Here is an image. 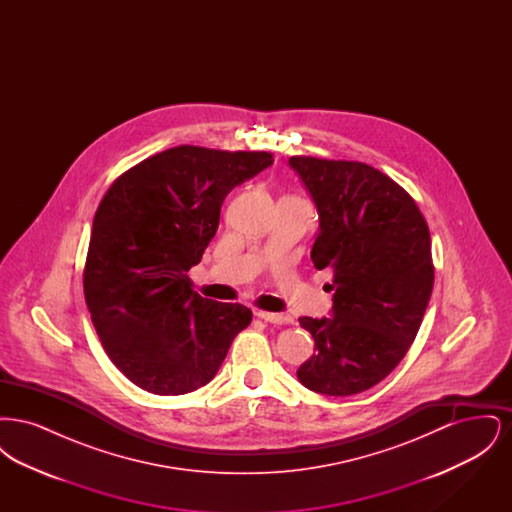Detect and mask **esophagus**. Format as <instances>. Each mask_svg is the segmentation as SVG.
Returning a JSON list of instances; mask_svg holds the SVG:
<instances>
[{
  "label": "esophagus",
  "mask_w": 512,
  "mask_h": 512,
  "mask_svg": "<svg viewBox=\"0 0 512 512\" xmlns=\"http://www.w3.org/2000/svg\"><path fill=\"white\" fill-rule=\"evenodd\" d=\"M255 315L259 318H263L265 322H270V324H290V322H292V317L278 315V313H268V311H257Z\"/></svg>",
  "instance_id": "1"
}]
</instances>
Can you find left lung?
<instances>
[{
    "label": "left lung",
    "instance_id": "obj_1",
    "mask_svg": "<svg viewBox=\"0 0 512 512\" xmlns=\"http://www.w3.org/2000/svg\"><path fill=\"white\" fill-rule=\"evenodd\" d=\"M317 203L311 251L332 270V318L301 317L315 340L297 370L317 393L345 397L382 382L407 355L434 288L430 230L416 201L388 174L359 161L290 159Z\"/></svg>",
    "mask_w": 512,
    "mask_h": 512
}]
</instances>
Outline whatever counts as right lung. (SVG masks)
<instances>
[{
    "mask_svg": "<svg viewBox=\"0 0 512 512\" xmlns=\"http://www.w3.org/2000/svg\"><path fill=\"white\" fill-rule=\"evenodd\" d=\"M274 163L267 151L171 147L122 172L99 203L84 297L122 374L155 395L209 384L253 313L192 290L188 270L217 234L230 190Z\"/></svg>",
    "mask_w": 512,
    "mask_h": 512,
    "instance_id": "obj_1",
    "label": "right lung"
}]
</instances>
